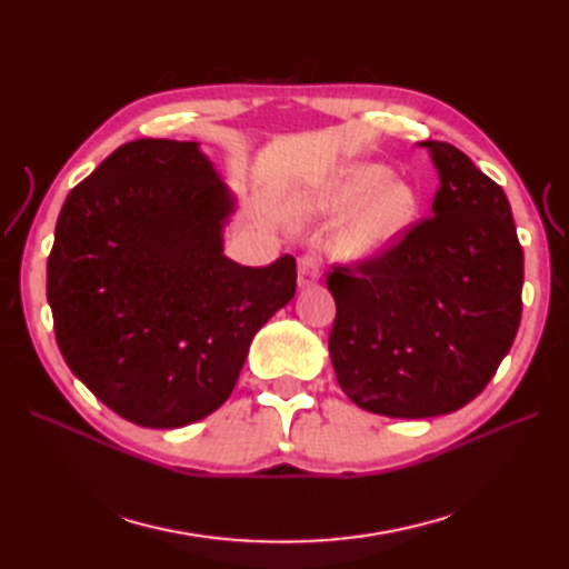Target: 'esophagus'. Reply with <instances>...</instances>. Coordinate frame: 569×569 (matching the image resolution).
<instances>
[{"instance_id": "esophagus-1", "label": "esophagus", "mask_w": 569, "mask_h": 569, "mask_svg": "<svg viewBox=\"0 0 569 569\" xmlns=\"http://www.w3.org/2000/svg\"><path fill=\"white\" fill-rule=\"evenodd\" d=\"M320 280V266L313 253L299 258V287H311Z\"/></svg>"}]
</instances>
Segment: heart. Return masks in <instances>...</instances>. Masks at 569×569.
<instances>
[{
	"label": "heart",
	"instance_id": "1",
	"mask_svg": "<svg viewBox=\"0 0 569 569\" xmlns=\"http://www.w3.org/2000/svg\"><path fill=\"white\" fill-rule=\"evenodd\" d=\"M380 163L343 168L311 201L322 218H341L332 251L351 263L380 261L399 247L420 216V194L406 180H389Z\"/></svg>",
	"mask_w": 569,
	"mask_h": 569
}]
</instances>
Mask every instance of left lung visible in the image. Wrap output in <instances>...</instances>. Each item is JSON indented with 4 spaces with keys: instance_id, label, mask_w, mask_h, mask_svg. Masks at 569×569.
<instances>
[{
    "instance_id": "left-lung-1",
    "label": "left lung",
    "mask_w": 569,
    "mask_h": 569,
    "mask_svg": "<svg viewBox=\"0 0 569 569\" xmlns=\"http://www.w3.org/2000/svg\"><path fill=\"white\" fill-rule=\"evenodd\" d=\"M432 218L380 261L335 266L330 358L349 399L387 418H435L485 391L522 316L525 256L501 187L449 142Z\"/></svg>"
}]
</instances>
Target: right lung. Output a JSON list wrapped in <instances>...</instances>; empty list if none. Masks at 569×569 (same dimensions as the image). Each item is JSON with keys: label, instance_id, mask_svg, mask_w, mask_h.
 <instances>
[{"label": "right lung", "instance_id": "1", "mask_svg": "<svg viewBox=\"0 0 569 569\" xmlns=\"http://www.w3.org/2000/svg\"><path fill=\"white\" fill-rule=\"evenodd\" d=\"M234 197L199 142L118 147L66 197L47 261L61 356L120 418L176 429L228 401L297 261L222 253Z\"/></svg>", "mask_w": 569, "mask_h": 569}]
</instances>
